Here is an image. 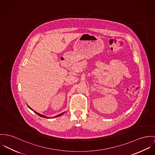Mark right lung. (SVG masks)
Segmentation results:
<instances>
[{
    "mask_svg": "<svg viewBox=\"0 0 155 155\" xmlns=\"http://www.w3.org/2000/svg\"><path fill=\"white\" fill-rule=\"evenodd\" d=\"M28 106V107H29V108H30V109H31V110H32V108H31V107H29V106ZM33 111H34V112H35V113L36 114H38V116H40V117H44V118H48V117H45V116H44V115H42V114H39V113H37V112H36L35 111H34V110H33ZM64 113H61V114H59V115H58V116H56V117H59V116H61V115H62V114H64Z\"/></svg>",
    "mask_w": 155,
    "mask_h": 155,
    "instance_id": "1",
    "label": "right lung"
}]
</instances>
